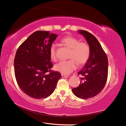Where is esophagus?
Here are the masks:
<instances>
[{"label":"esophagus","instance_id":"1","mask_svg":"<svg viewBox=\"0 0 126 126\" xmlns=\"http://www.w3.org/2000/svg\"><path fill=\"white\" fill-rule=\"evenodd\" d=\"M61 76H62V78H68V76L65 75V74H62Z\"/></svg>","mask_w":126,"mask_h":126}]
</instances>
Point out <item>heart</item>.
I'll list each match as a JSON object with an SVG mask.
<instances>
[{
	"label": "heart",
	"instance_id": "obj_1",
	"mask_svg": "<svg viewBox=\"0 0 126 126\" xmlns=\"http://www.w3.org/2000/svg\"><path fill=\"white\" fill-rule=\"evenodd\" d=\"M63 45L70 48L68 61H61L54 65V69L63 74H68L79 65L86 64L90 57L91 48L86 42H79L77 38L72 35L63 37L61 40ZM49 55L53 61L56 60V46L53 44L49 48Z\"/></svg>",
	"mask_w": 126,
	"mask_h": 126
}]
</instances>
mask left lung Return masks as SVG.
I'll return each mask as SVG.
<instances>
[{"mask_svg": "<svg viewBox=\"0 0 126 126\" xmlns=\"http://www.w3.org/2000/svg\"><path fill=\"white\" fill-rule=\"evenodd\" d=\"M86 38L91 48L90 57L78 72L81 76L78 87L72 89L74 95L82 99L97 95L104 88L107 80L108 61L105 52L97 38L86 31H79Z\"/></svg>", "mask_w": 126, "mask_h": 126, "instance_id": "1", "label": "left lung"}]
</instances>
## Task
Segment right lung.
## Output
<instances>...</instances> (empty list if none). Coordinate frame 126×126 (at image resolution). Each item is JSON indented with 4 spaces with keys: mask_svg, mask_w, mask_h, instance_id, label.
<instances>
[{
    "mask_svg": "<svg viewBox=\"0 0 126 126\" xmlns=\"http://www.w3.org/2000/svg\"><path fill=\"white\" fill-rule=\"evenodd\" d=\"M49 31H36L19 47L14 61V73L21 90L32 98H46L62 77L51 70L49 48L57 37Z\"/></svg>",
    "mask_w": 126,
    "mask_h": 126,
    "instance_id": "1",
    "label": "right lung"
}]
</instances>
